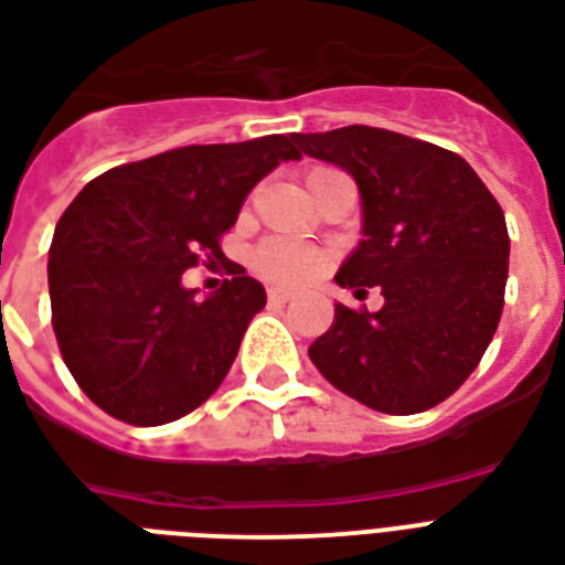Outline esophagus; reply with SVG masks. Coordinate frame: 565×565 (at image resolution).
Returning a JSON list of instances; mask_svg holds the SVG:
<instances>
[{
    "instance_id": "obj_1",
    "label": "esophagus",
    "mask_w": 565,
    "mask_h": 565,
    "mask_svg": "<svg viewBox=\"0 0 565 565\" xmlns=\"http://www.w3.org/2000/svg\"><path fill=\"white\" fill-rule=\"evenodd\" d=\"M291 297H295V291H288V288H268V300H270V303H274V306L288 303Z\"/></svg>"
}]
</instances>
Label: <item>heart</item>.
Here are the masks:
<instances>
[{
	"label": "heart",
	"mask_w": 565,
	"mask_h": 565,
	"mask_svg": "<svg viewBox=\"0 0 565 565\" xmlns=\"http://www.w3.org/2000/svg\"><path fill=\"white\" fill-rule=\"evenodd\" d=\"M323 256L318 247H309L295 238H268L253 250V268L259 270L265 279L274 282H306L323 268Z\"/></svg>",
	"instance_id": "1"
}]
</instances>
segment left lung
<instances>
[{
  "mask_svg": "<svg viewBox=\"0 0 565 565\" xmlns=\"http://www.w3.org/2000/svg\"><path fill=\"white\" fill-rule=\"evenodd\" d=\"M291 138L360 188L362 238L335 282L380 286L386 297L377 312L335 303L309 360L377 413L441 404L478 369L501 321L510 265L501 205L469 161L436 143L374 126Z\"/></svg>",
  "mask_w": 565,
  "mask_h": 565,
  "instance_id": "left-lung-1",
  "label": "left lung"
}]
</instances>
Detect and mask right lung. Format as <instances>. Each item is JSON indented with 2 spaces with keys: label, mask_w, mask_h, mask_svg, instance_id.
<instances>
[{
  "label": "right lung",
  "mask_w": 565,
  "mask_h": 565,
  "mask_svg": "<svg viewBox=\"0 0 565 565\" xmlns=\"http://www.w3.org/2000/svg\"><path fill=\"white\" fill-rule=\"evenodd\" d=\"M300 150L288 135L179 147L87 182L50 247L52 327L90 401L138 427L177 422L233 369L265 288L230 262L217 291L194 300L182 274L221 259L244 196Z\"/></svg>",
  "instance_id": "add662e5"
}]
</instances>
